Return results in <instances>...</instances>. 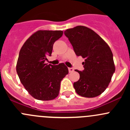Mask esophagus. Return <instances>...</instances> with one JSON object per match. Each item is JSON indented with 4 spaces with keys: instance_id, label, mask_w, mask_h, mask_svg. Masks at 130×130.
Segmentation results:
<instances>
[{
    "instance_id": "esophagus-1",
    "label": "esophagus",
    "mask_w": 130,
    "mask_h": 130,
    "mask_svg": "<svg viewBox=\"0 0 130 130\" xmlns=\"http://www.w3.org/2000/svg\"><path fill=\"white\" fill-rule=\"evenodd\" d=\"M73 71H74V69H73V68H69V73L73 72Z\"/></svg>"
}]
</instances>
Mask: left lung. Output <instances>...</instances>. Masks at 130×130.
I'll list each match as a JSON object with an SVG mask.
<instances>
[{
	"instance_id": "left-lung-1",
	"label": "left lung",
	"mask_w": 130,
	"mask_h": 130,
	"mask_svg": "<svg viewBox=\"0 0 130 130\" xmlns=\"http://www.w3.org/2000/svg\"><path fill=\"white\" fill-rule=\"evenodd\" d=\"M77 56L85 59L83 71L73 83L75 92L85 98H95L106 89L115 72L113 55L108 44L95 32L84 26L65 31Z\"/></svg>"
}]
</instances>
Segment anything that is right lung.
I'll use <instances>...</instances> for the list:
<instances>
[{
	"mask_svg": "<svg viewBox=\"0 0 130 130\" xmlns=\"http://www.w3.org/2000/svg\"><path fill=\"white\" fill-rule=\"evenodd\" d=\"M63 33L62 31L39 30L26 41L19 52L17 73L26 90L38 100L55 99L61 80L69 73L64 63L55 66L44 62L52 55L54 43Z\"/></svg>",
	"mask_w": 130,
	"mask_h": 130,
	"instance_id": "add662e5",
	"label": "right lung"
}]
</instances>
